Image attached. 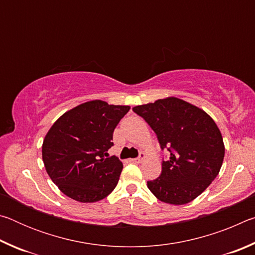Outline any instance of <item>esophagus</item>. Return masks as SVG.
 Listing matches in <instances>:
<instances>
[{"mask_svg":"<svg viewBox=\"0 0 255 255\" xmlns=\"http://www.w3.org/2000/svg\"><path fill=\"white\" fill-rule=\"evenodd\" d=\"M145 158H146V154L144 152H140L139 156H138L137 158H132V159H130V161L132 163H140V162H143Z\"/></svg>","mask_w":255,"mask_h":255,"instance_id":"1","label":"esophagus"}]
</instances>
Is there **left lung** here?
Segmentation results:
<instances>
[{
    "instance_id": "8db88e82",
    "label": "left lung",
    "mask_w": 255,
    "mask_h": 255,
    "mask_svg": "<svg viewBox=\"0 0 255 255\" xmlns=\"http://www.w3.org/2000/svg\"><path fill=\"white\" fill-rule=\"evenodd\" d=\"M132 110L156 133L161 148L170 153L162 162L161 175L147 181L150 192L171 205L196 199L218 175L225 155L222 132L214 119L175 97L136 106Z\"/></svg>"
}]
</instances>
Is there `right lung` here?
Here are the masks:
<instances>
[{
  "instance_id": "add662e5",
  "label": "right lung",
  "mask_w": 255,
  "mask_h": 255,
  "mask_svg": "<svg viewBox=\"0 0 255 255\" xmlns=\"http://www.w3.org/2000/svg\"><path fill=\"white\" fill-rule=\"evenodd\" d=\"M129 106L93 100L66 111L56 120L42 143L47 173L64 195L80 202H96L114 191L123 171L110 156L112 133Z\"/></svg>"
}]
</instances>
